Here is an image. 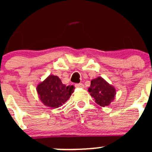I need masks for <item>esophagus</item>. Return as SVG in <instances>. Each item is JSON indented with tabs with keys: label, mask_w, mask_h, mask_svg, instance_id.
I'll use <instances>...</instances> for the list:
<instances>
[{
	"label": "esophagus",
	"mask_w": 152,
	"mask_h": 152,
	"mask_svg": "<svg viewBox=\"0 0 152 152\" xmlns=\"http://www.w3.org/2000/svg\"><path fill=\"white\" fill-rule=\"evenodd\" d=\"M75 87H77V88H84L85 85L82 83H79V84H76V85H75Z\"/></svg>",
	"instance_id": "34e87169"
}]
</instances>
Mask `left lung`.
I'll return each mask as SVG.
<instances>
[{
    "label": "left lung",
    "mask_w": 152,
    "mask_h": 152,
    "mask_svg": "<svg viewBox=\"0 0 152 152\" xmlns=\"http://www.w3.org/2000/svg\"><path fill=\"white\" fill-rule=\"evenodd\" d=\"M88 92L96 104L104 107L110 105L116 95L115 88L101 76L92 79Z\"/></svg>",
    "instance_id": "1"
}]
</instances>
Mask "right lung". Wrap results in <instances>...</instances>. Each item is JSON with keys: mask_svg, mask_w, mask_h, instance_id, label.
Wrapping results in <instances>:
<instances>
[{"mask_svg": "<svg viewBox=\"0 0 152 152\" xmlns=\"http://www.w3.org/2000/svg\"><path fill=\"white\" fill-rule=\"evenodd\" d=\"M75 87L62 84L57 76L50 75L37 86V92L39 100L44 105L50 108H58L65 103Z\"/></svg>", "mask_w": 152, "mask_h": 152, "instance_id": "obj_1", "label": "right lung"}]
</instances>
